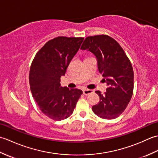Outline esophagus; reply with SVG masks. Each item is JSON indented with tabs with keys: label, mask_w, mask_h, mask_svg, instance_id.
Segmentation results:
<instances>
[{
	"label": "esophagus",
	"mask_w": 158,
	"mask_h": 158,
	"mask_svg": "<svg viewBox=\"0 0 158 158\" xmlns=\"http://www.w3.org/2000/svg\"><path fill=\"white\" fill-rule=\"evenodd\" d=\"M93 92V90L92 89H85L83 90V93L84 95H88L89 94H91Z\"/></svg>",
	"instance_id": "1"
}]
</instances>
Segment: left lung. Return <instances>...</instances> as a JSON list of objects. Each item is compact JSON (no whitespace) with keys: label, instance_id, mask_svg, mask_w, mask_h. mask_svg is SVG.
<instances>
[{"label":"left lung","instance_id":"left-lung-1","mask_svg":"<svg viewBox=\"0 0 158 158\" xmlns=\"http://www.w3.org/2000/svg\"><path fill=\"white\" fill-rule=\"evenodd\" d=\"M81 49L95 55L99 72L108 85L103 94L96 91L100 101L92 106L93 112L102 119L117 118L126 109L133 94L132 64L119 43L106 35L88 36Z\"/></svg>","mask_w":158,"mask_h":158}]
</instances>
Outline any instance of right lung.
Listing matches in <instances>:
<instances>
[{
  "label": "right lung",
  "mask_w": 158,
  "mask_h": 158,
  "mask_svg": "<svg viewBox=\"0 0 158 158\" xmlns=\"http://www.w3.org/2000/svg\"><path fill=\"white\" fill-rule=\"evenodd\" d=\"M84 38L58 36L49 40L36 53L29 73L30 88L40 110L50 119L68 118L83 92L62 88L60 77L78 52Z\"/></svg>",
  "instance_id": "right-lung-1"
}]
</instances>
